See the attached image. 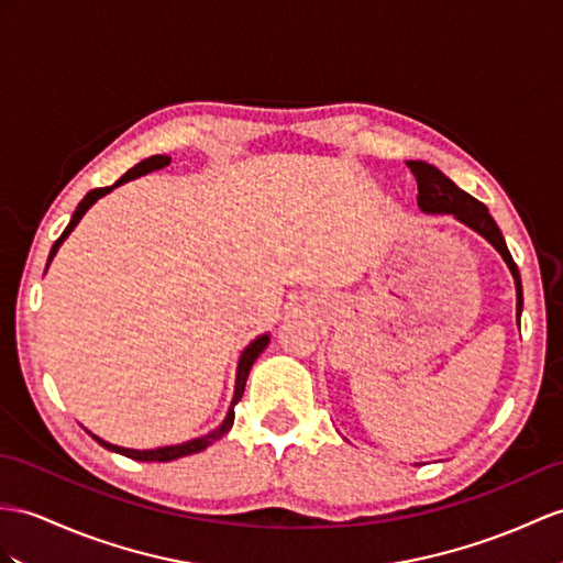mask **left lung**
Segmentation results:
<instances>
[{
	"label": "left lung",
	"instance_id": "obj_1",
	"mask_svg": "<svg viewBox=\"0 0 563 563\" xmlns=\"http://www.w3.org/2000/svg\"><path fill=\"white\" fill-rule=\"evenodd\" d=\"M408 169L413 172L416 181H418V208L428 214H454L459 222L465 227H471L477 231L479 236L487 239L499 255L504 257V263L509 265L514 274V284H516V320L520 327V312H523V286H520V274L514 263V257L506 249V241L501 236V231L497 227L495 219H492L489 210L483 202L475 200L471 194H465L446 174H442L437 167L428 162L420 159H410L406 162Z\"/></svg>",
	"mask_w": 563,
	"mask_h": 563
}]
</instances>
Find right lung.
Here are the masks:
<instances>
[{"instance_id":"1","label":"right lung","mask_w":563,"mask_h":563,"mask_svg":"<svg viewBox=\"0 0 563 563\" xmlns=\"http://www.w3.org/2000/svg\"><path fill=\"white\" fill-rule=\"evenodd\" d=\"M169 162H172V157H167V155H153V157H147V159H143V162L135 164V167H133V169H129L126 174H123L114 186L92 188L90 194H88L84 200L78 202V208H76V212H74V217H71V222H68V227L64 229V234H62L57 241H54L52 251H49V257H47V265L52 263V257L57 255L59 245L66 241V236L71 234V231L76 229V224L80 222V219H84V214H86V212L92 208V205L98 202L102 196H107L109 190H114L117 186L131 181V178H139V176H143V174H147V172H155V169H164V167H167ZM267 344H269V334H263V336L253 339L251 344L243 349L241 358H239V367H236V389H234V399H231V408H229V413H227L224 422L219 424L217 430H212L210 434L196 437V440L184 442V444H172V446H159V449H143V451H141V449H123V446H117V444H109V442L100 440V437H95L92 432H88V434H90L92 440L98 442L100 446H104V449H109V451H117V454H121V456H129V459H133V461H159V463H167V461H176V459H181V456L198 454V451L208 449L212 442L222 440V437L231 430V424H234V406L241 401L243 389H245V379H249V373H251L253 363L257 361V355L267 349Z\"/></svg>"}]
</instances>
